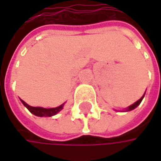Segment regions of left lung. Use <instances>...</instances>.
Returning a JSON list of instances; mask_svg holds the SVG:
<instances>
[{
	"instance_id": "8db88e82",
	"label": "left lung",
	"mask_w": 161,
	"mask_h": 161,
	"mask_svg": "<svg viewBox=\"0 0 161 161\" xmlns=\"http://www.w3.org/2000/svg\"><path fill=\"white\" fill-rule=\"evenodd\" d=\"M145 95V94H144V95L142 96V98H141L140 100H138V101H137V102H135V103H134L133 104H131V105H130L129 107H127V108H126V110H125V112H129V111H131V110L135 109V108H136V107H137V106H138V105H139V104L141 103V102L143 101V99H144Z\"/></svg>"
}]
</instances>
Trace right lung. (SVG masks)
I'll use <instances>...</instances> for the list:
<instances>
[{"instance_id": "obj_1", "label": "right lung", "mask_w": 161, "mask_h": 161, "mask_svg": "<svg viewBox=\"0 0 161 161\" xmlns=\"http://www.w3.org/2000/svg\"><path fill=\"white\" fill-rule=\"evenodd\" d=\"M20 101L24 104V106L31 114H33L36 116H41V117H43V116H53V115L57 114L58 113L60 112L63 109V106L65 103H64L61 105L55 107V108H44V107H33V106H31L28 103H26L24 101H22V100H20Z\"/></svg>"}]
</instances>
